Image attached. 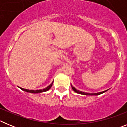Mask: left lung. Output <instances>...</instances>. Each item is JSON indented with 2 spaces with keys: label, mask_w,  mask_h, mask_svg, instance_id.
<instances>
[{
  "label": "left lung",
  "mask_w": 127,
  "mask_h": 127,
  "mask_svg": "<svg viewBox=\"0 0 127 127\" xmlns=\"http://www.w3.org/2000/svg\"><path fill=\"white\" fill-rule=\"evenodd\" d=\"M72 86V90H73L75 92L77 93V94H82V95H100V94H103V93L105 92L107 90L105 91H103V92H98V93H95V94H90V93H86V92H81V91L79 90H77V89H76V88L74 87L72 85H71Z\"/></svg>",
  "instance_id": "1"
}]
</instances>
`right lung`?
Here are the masks:
<instances>
[{
  "label": "right lung",
  "instance_id": "obj_1",
  "mask_svg": "<svg viewBox=\"0 0 127 127\" xmlns=\"http://www.w3.org/2000/svg\"><path fill=\"white\" fill-rule=\"evenodd\" d=\"M53 85V83L50 85L48 87H46V88L44 89H42V90H27V89H25V88H20L23 91H25V92H30V93H34V94H36V93H41V92H46L48 91V90H50V88H51V86H52Z\"/></svg>",
  "mask_w": 127,
  "mask_h": 127
}]
</instances>
